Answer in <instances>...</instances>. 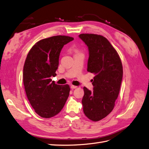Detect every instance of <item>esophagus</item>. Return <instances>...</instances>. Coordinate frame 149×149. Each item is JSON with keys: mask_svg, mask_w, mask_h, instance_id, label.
Segmentation results:
<instances>
[{"mask_svg": "<svg viewBox=\"0 0 149 149\" xmlns=\"http://www.w3.org/2000/svg\"><path fill=\"white\" fill-rule=\"evenodd\" d=\"M70 87H71L72 89H74V88H77V86H73V85H72V86H70Z\"/></svg>", "mask_w": 149, "mask_h": 149, "instance_id": "obj_1", "label": "esophagus"}]
</instances>
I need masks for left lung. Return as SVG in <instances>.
Here are the masks:
<instances>
[{
  "label": "left lung",
  "mask_w": 149,
  "mask_h": 149,
  "mask_svg": "<svg viewBox=\"0 0 149 149\" xmlns=\"http://www.w3.org/2000/svg\"><path fill=\"white\" fill-rule=\"evenodd\" d=\"M88 46L87 71L94 74L93 91L84 87L83 111L89 119L97 122L112 111L120 92L123 67L117 50L102 36L94 33L79 35Z\"/></svg>",
  "instance_id": "obj_1"
}]
</instances>
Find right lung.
<instances>
[{
    "label": "right lung",
    "instance_id": "obj_1",
    "mask_svg": "<svg viewBox=\"0 0 149 149\" xmlns=\"http://www.w3.org/2000/svg\"><path fill=\"white\" fill-rule=\"evenodd\" d=\"M73 40L66 36L45 38L36 42L27 54L23 69L24 88L30 104L41 117L56 116L69 95V85H57L50 77L56 75L63 45Z\"/></svg>",
    "mask_w": 149,
    "mask_h": 149
}]
</instances>
